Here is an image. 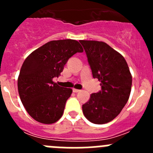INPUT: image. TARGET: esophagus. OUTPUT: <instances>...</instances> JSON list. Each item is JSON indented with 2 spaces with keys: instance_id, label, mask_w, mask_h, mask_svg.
<instances>
[{
  "instance_id": "esophagus-1",
  "label": "esophagus",
  "mask_w": 153,
  "mask_h": 153,
  "mask_svg": "<svg viewBox=\"0 0 153 153\" xmlns=\"http://www.w3.org/2000/svg\"><path fill=\"white\" fill-rule=\"evenodd\" d=\"M72 91H73V92H80V89H72Z\"/></svg>"
}]
</instances>
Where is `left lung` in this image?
I'll return each instance as SVG.
<instances>
[{
    "instance_id": "obj_1",
    "label": "left lung",
    "mask_w": 153,
    "mask_h": 153,
    "mask_svg": "<svg viewBox=\"0 0 153 153\" xmlns=\"http://www.w3.org/2000/svg\"><path fill=\"white\" fill-rule=\"evenodd\" d=\"M94 78L101 81V90L92 93L82 106L90 122L103 124L112 121L128 101L132 87L131 75L124 57L106 43L80 41Z\"/></svg>"
}]
</instances>
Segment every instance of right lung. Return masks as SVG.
I'll return each instance as SVG.
<instances>
[{"instance_id":"1","label":"right lung","mask_w":153,"mask_h":153,"mask_svg":"<svg viewBox=\"0 0 153 153\" xmlns=\"http://www.w3.org/2000/svg\"><path fill=\"white\" fill-rule=\"evenodd\" d=\"M83 52L75 40H58L47 43L26 58L18 79V93L26 110L35 121L50 124L61 118L72 90L52 80L59 76L72 55Z\"/></svg>"}]
</instances>
